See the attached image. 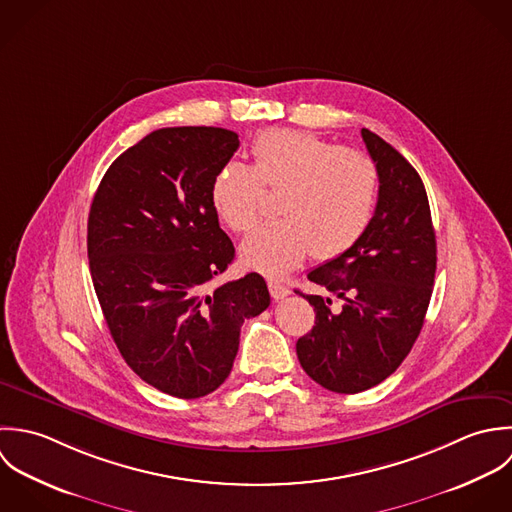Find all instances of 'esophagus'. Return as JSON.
I'll use <instances>...</instances> for the list:
<instances>
[{
	"label": "esophagus",
	"instance_id": "1",
	"mask_svg": "<svg viewBox=\"0 0 512 512\" xmlns=\"http://www.w3.org/2000/svg\"><path fill=\"white\" fill-rule=\"evenodd\" d=\"M269 291H271V297H273L275 301H281V299H285V297L291 295V291H289L285 285H281L279 281H269Z\"/></svg>",
	"mask_w": 512,
	"mask_h": 512
}]
</instances>
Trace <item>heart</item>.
<instances>
[{"label":"heart","mask_w":512,"mask_h":512,"mask_svg":"<svg viewBox=\"0 0 512 512\" xmlns=\"http://www.w3.org/2000/svg\"><path fill=\"white\" fill-rule=\"evenodd\" d=\"M251 168L223 164L209 198L217 217L235 233L249 231L265 190L281 192L273 223L257 227L241 245L247 267L283 277L308 255L332 261L348 253L368 231L380 194L378 168L366 154L316 134L271 128L251 146Z\"/></svg>","instance_id":"1"}]
</instances>
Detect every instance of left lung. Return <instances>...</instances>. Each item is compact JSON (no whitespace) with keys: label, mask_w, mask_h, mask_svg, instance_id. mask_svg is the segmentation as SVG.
Instances as JSON below:
<instances>
[{"label":"left lung","mask_w":512,"mask_h":512,"mask_svg":"<svg viewBox=\"0 0 512 512\" xmlns=\"http://www.w3.org/2000/svg\"><path fill=\"white\" fill-rule=\"evenodd\" d=\"M362 138L380 176L374 219L348 253L307 275L342 308L334 312L332 299L301 293L316 318L297 342L299 362L316 384L336 394L370 390L398 370L423 326L437 265L419 174L378 134L362 128Z\"/></svg>","instance_id":"left-lung-1"}]
</instances>
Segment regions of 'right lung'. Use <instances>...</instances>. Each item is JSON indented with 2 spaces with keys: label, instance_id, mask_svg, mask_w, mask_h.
I'll list each match as a JSON object with an SVG mask.
<instances>
[{
  "label": "right lung",
  "instance_id": "add662e5",
  "mask_svg": "<svg viewBox=\"0 0 512 512\" xmlns=\"http://www.w3.org/2000/svg\"><path fill=\"white\" fill-rule=\"evenodd\" d=\"M237 148L225 128L154 130L110 164L89 213V267L110 336L134 374L182 400L225 382L243 320L271 303L259 273L211 285L235 247L209 190Z\"/></svg>",
  "mask_w": 512,
  "mask_h": 512
}]
</instances>
